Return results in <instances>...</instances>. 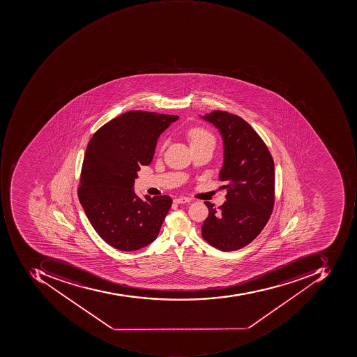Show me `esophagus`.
Wrapping results in <instances>:
<instances>
[{"label": "esophagus", "instance_id": "esophagus-1", "mask_svg": "<svg viewBox=\"0 0 357 357\" xmlns=\"http://www.w3.org/2000/svg\"><path fill=\"white\" fill-rule=\"evenodd\" d=\"M190 202H191V198L184 197V196H180V197H177L174 199V203L176 204H185L190 203Z\"/></svg>", "mask_w": 357, "mask_h": 357}]
</instances>
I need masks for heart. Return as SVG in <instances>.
<instances>
[{"label": "heart", "mask_w": 357, "mask_h": 357, "mask_svg": "<svg viewBox=\"0 0 357 357\" xmlns=\"http://www.w3.org/2000/svg\"><path fill=\"white\" fill-rule=\"evenodd\" d=\"M187 136L189 138L190 142H191V146L205 142H213V137H212L211 134L202 128H190Z\"/></svg>", "instance_id": "heart-1"}]
</instances>
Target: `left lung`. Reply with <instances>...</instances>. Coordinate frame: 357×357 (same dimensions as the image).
<instances>
[{"mask_svg": "<svg viewBox=\"0 0 357 357\" xmlns=\"http://www.w3.org/2000/svg\"><path fill=\"white\" fill-rule=\"evenodd\" d=\"M219 130L223 140L226 202L209 210L202 235L212 247L235 251L255 241L268 222L275 203V164L268 148L247 121L229 112L215 110L201 116Z\"/></svg>", "mask_w": 357, "mask_h": 357, "instance_id": "1", "label": "left lung"}]
</instances>
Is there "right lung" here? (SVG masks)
Instances as JSON below:
<instances>
[{
  "mask_svg": "<svg viewBox=\"0 0 357 357\" xmlns=\"http://www.w3.org/2000/svg\"><path fill=\"white\" fill-rule=\"evenodd\" d=\"M178 116L132 110L98 128L86 146L78 197L102 241L136 251L159 235L172 206L167 195L138 197L140 166L153 159L156 142Z\"/></svg>",
  "mask_w": 357,
  "mask_h": 357,
  "instance_id": "obj_1",
  "label": "right lung"
}]
</instances>
